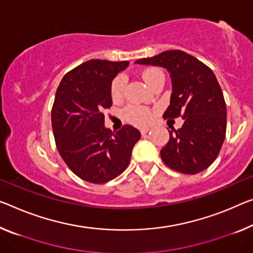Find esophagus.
Returning <instances> with one entry per match:
<instances>
[{"mask_svg":"<svg viewBox=\"0 0 253 253\" xmlns=\"http://www.w3.org/2000/svg\"><path fill=\"white\" fill-rule=\"evenodd\" d=\"M149 131H150L149 127H142V129H140V132H141L142 135H146Z\"/></svg>","mask_w":253,"mask_h":253,"instance_id":"1","label":"esophagus"}]
</instances>
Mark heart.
I'll return each mask as SVG.
<instances>
[{"mask_svg": "<svg viewBox=\"0 0 253 253\" xmlns=\"http://www.w3.org/2000/svg\"><path fill=\"white\" fill-rule=\"evenodd\" d=\"M159 77H164L163 72L159 69L151 68L147 69L143 71L142 78L145 83L151 88L155 81H156ZM126 79L123 75H120L114 78L111 84V96L114 100H119L122 98L124 87H126ZM123 116L127 122L134 126H146L148 124L151 119H153V112H151L148 107L140 106V105H129L124 108Z\"/></svg>", "mask_w": 253, "mask_h": 253, "instance_id": "b5f03b06", "label": "heart"}]
</instances>
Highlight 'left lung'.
<instances>
[{"mask_svg": "<svg viewBox=\"0 0 253 253\" xmlns=\"http://www.w3.org/2000/svg\"><path fill=\"white\" fill-rule=\"evenodd\" d=\"M135 63L167 69L173 91L163 116L184 120L181 129L169 131V141L161 150L163 162L180 173L203 172L218 156L226 134V104L216 76L203 62L178 49Z\"/></svg>", "mask_w": 253, "mask_h": 253, "instance_id": "8db88e82", "label": "left lung"}]
</instances>
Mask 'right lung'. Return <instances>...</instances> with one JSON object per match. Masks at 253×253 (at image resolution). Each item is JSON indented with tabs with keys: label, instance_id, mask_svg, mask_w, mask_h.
I'll list each match as a JSON object with an SVG mask.
<instances>
[{
	"label": "right lung",
	"instance_id": "obj_1",
	"mask_svg": "<svg viewBox=\"0 0 253 253\" xmlns=\"http://www.w3.org/2000/svg\"><path fill=\"white\" fill-rule=\"evenodd\" d=\"M130 62L90 60L63 77L52 107L56 148L70 169L83 180L100 184L119 176L130 163L139 130L105 127L103 111L112 106L111 84Z\"/></svg>",
	"mask_w": 253,
	"mask_h": 253
}]
</instances>
